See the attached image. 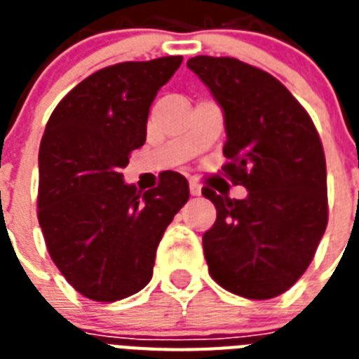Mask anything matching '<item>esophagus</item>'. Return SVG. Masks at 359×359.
<instances>
[{"instance_id": "1", "label": "esophagus", "mask_w": 359, "mask_h": 359, "mask_svg": "<svg viewBox=\"0 0 359 359\" xmlns=\"http://www.w3.org/2000/svg\"><path fill=\"white\" fill-rule=\"evenodd\" d=\"M190 194L194 197L201 196V186L197 184V182H190Z\"/></svg>"}]
</instances>
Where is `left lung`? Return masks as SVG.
Wrapping results in <instances>:
<instances>
[{
  "label": "left lung",
  "mask_w": 359,
  "mask_h": 359,
  "mask_svg": "<svg viewBox=\"0 0 359 359\" xmlns=\"http://www.w3.org/2000/svg\"><path fill=\"white\" fill-rule=\"evenodd\" d=\"M224 109V173L245 199L203 196L216 222L203 235L208 272L250 300L283 294L306 272L328 225L323 141L304 106L272 74L235 57L188 61Z\"/></svg>",
  "instance_id": "left-lung-1"
}]
</instances>
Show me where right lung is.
<instances>
[{
  "label": "right lung",
  "instance_id": "right-lung-1",
  "mask_svg": "<svg viewBox=\"0 0 359 359\" xmlns=\"http://www.w3.org/2000/svg\"><path fill=\"white\" fill-rule=\"evenodd\" d=\"M180 63L169 55L97 70L48 119L36 216L52 261L89 300H123L151 281L163 231L190 197L188 180L175 171L160 173L147 191L124 184L121 173L145 143L158 89Z\"/></svg>",
  "mask_w": 359,
  "mask_h": 359
}]
</instances>
